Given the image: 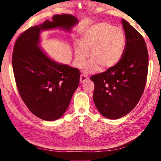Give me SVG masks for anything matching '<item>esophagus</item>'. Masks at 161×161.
I'll use <instances>...</instances> for the list:
<instances>
[{
    "mask_svg": "<svg viewBox=\"0 0 161 161\" xmlns=\"http://www.w3.org/2000/svg\"><path fill=\"white\" fill-rule=\"evenodd\" d=\"M89 80V78L86 77V75H81L80 76V82L81 83H83L84 81H86Z\"/></svg>",
    "mask_w": 161,
    "mask_h": 161,
    "instance_id": "esophagus-1",
    "label": "esophagus"
}]
</instances>
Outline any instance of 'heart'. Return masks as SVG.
<instances>
[{"label":"heart","mask_w":161,"mask_h":161,"mask_svg":"<svg viewBox=\"0 0 161 161\" xmlns=\"http://www.w3.org/2000/svg\"><path fill=\"white\" fill-rule=\"evenodd\" d=\"M126 37L121 28L108 23H99L91 26L81 37L80 44L75 45V62L84 66L89 52V61L86 67L88 72L100 68L104 70L119 63L123 56Z\"/></svg>","instance_id":"heart-1"}]
</instances>
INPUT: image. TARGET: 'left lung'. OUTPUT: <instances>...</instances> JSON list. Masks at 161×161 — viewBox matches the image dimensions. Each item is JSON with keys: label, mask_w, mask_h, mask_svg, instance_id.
I'll list each match as a JSON object with an SVG mask.
<instances>
[{"label": "left lung", "mask_w": 161, "mask_h": 161, "mask_svg": "<svg viewBox=\"0 0 161 161\" xmlns=\"http://www.w3.org/2000/svg\"><path fill=\"white\" fill-rule=\"evenodd\" d=\"M126 45L121 60L106 72L92 76L93 99L102 116L117 119L131 111L145 89L148 69V53L139 32L122 19Z\"/></svg>", "instance_id": "left-lung-1"}]
</instances>
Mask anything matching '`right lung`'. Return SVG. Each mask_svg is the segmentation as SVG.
I'll return each instance as SVG.
<instances>
[{
  "mask_svg": "<svg viewBox=\"0 0 161 161\" xmlns=\"http://www.w3.org/2000/svg\"><path fill=\"white\" fill-rule=\"evenodd\" d=\"M76 23L75 16L55 15L52 21L27 29L15 42L12 64L18 91L28 109L45 121H54L63 115L79 86L80 71L47 57L37 45L40 31L69 30Z\"/></svg>",
  "mask_w": 161,
  "mask_h": 161,
  "instance_id": "1",
  "label": "right lung"
}]
</instances>
